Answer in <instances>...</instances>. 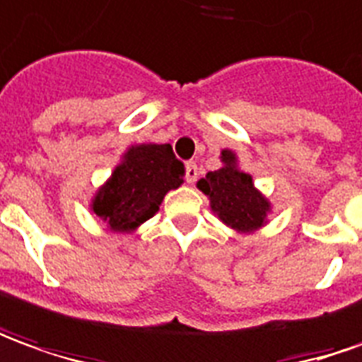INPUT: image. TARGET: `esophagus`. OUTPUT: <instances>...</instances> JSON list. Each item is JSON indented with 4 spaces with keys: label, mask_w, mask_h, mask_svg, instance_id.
<instances>
[{
    "label": "esophagus",
    "mask_w": 362,
    "mask_h": 362,
    "mask_svg": "<svg viewBox=\"0 0 362 362\" xmlns=\"http://www.w3.org/2000/svg\"><path fill=\"white\" fill-rule=\"evenodd\" d=\"M197 177H199V169H197V163L195 161H189L185 165V179H187V183H195L197 181Z\"/></svg>",
    "instance_id": "1"
}]
</instances>
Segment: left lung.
Listing matches in <instances>:
<instances>
[{"label": "left lung", "mask_w": 362, "mask_h": 362, "mask_svg": "<svg viewBox=\"0 0 362 362\" xmlns=\"http://www.w3.org/2000/svg\"><path fill=\"white\" fill-rule=\"evenodd\" d=\"M223 167L209 171L197 187L209 197L213 211L226 226L236 233H254L266 224L272 211L270 201L254 187L252 175L238 169L236 153L221 151Z\"/></svg>", "instance_id": "8db88e82"}]
</instances>
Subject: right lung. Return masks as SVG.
I'll list each match as a JSON object with an SVG mask.
<instances>
[{"label":"right lung","instance_id":"right-lung-1","mask_svg":"<svg viewBox=\"0 0 362 362\" xmlns=\"http://www.w3.org/2000/svg\"><path fill=\"white\" fill-rule=\"evenodd\" d=\"M185 165L169 144H139L124 153L92 199V211L114 233H134L159 211L163 197L183 183Z\"/></svg>","mask_w":362,"mask_h":362}]
</instances>
